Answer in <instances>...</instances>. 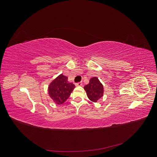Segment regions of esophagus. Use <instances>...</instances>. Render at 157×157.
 Segmentation results:
<instances>
[{"mask_svg": "<svg viewBox=\"0 0 157 157\" xmlns=\"http://www.w3.org/2000/svg\"><path fill=\"white\" fill-rule=\"evenodd\" d=\"M82 82H81L75 84V86H82Z\"/></svg>", "mask_w": 157, "mask_h": 157, "instance_id": "34e87169", "label": "esophagus"}]
</instances>
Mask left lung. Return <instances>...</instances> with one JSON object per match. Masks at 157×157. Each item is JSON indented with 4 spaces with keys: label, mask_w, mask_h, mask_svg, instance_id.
<instances>
[{
    "label": "left lung",
    "mask_w": 157,
    "mask_h": 157,
    "mask_svg": "<svg viewBox=\"0 0 157 157\" xmlns=\"http://www.w3.org/2000/svg\"><path fill=\"white\" fill-rule=\"evenodd\" d=\"M87 96L90 101L96 103L103 96L104 89L102 83L98 77H94L90 80L88 84L84 87Z\"/></svg>",
    "instance_id": "obj_1"
}]
</instances>
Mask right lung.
I'll return each mask as SVG.
<instances>
[{"label": "right lung", "mask_w": 157, "mask_h": 157, "mask_svg": "<svg viewBox=\"0 0 157 157\" xmlns=\"http://www.w3.org/2000/svg\"><path fill=\"white\" fill-rule=\"evenodd\" d=\"M75 86L68 81V77L61 74L48 85L49 96L57 105H62L70 96Z\"/></svg>", "instance_id": "add662e5"}]
</instances>
